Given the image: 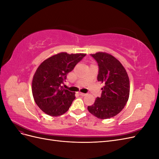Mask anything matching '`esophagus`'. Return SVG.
Listing matches in <instances>:
<instances>
[{"mask_svg":"<svg viewBox=\"0 0 159 159\" xmlns=\"http://www.w3.org/2000/svg\"><path fill=\"white\" fill-rule=\"evenodd\" d=\"M79 95H80L81 96H85V95H87V94H86V93H81V92H80V93H79Z\"/></svg>","mask_w":159,"mask_h":159,"instance_id":"1","label":"esophagus"}]
</instances>
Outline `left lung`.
Listing matches in <instances>:
<instances>
[{
	"label": "left lung",
	"mask_w": 159,
	"mask_h": 159,
	"mask_svg": "<svg viewBox=\"0 0 159 159\" xmlns=\"http://www.w3.org/2000/svg\"><path fill=\"white\" fill-rule=\"evenodd\" d=\"M98 62V80L103 84L100 98L88 107L90 113L101 119L113 117L121 111L129 97L130 84L127 71L114 56L105 52L91 54Z\"/></svg>",
	"instance_id": "obj_1"
}]
</instances>
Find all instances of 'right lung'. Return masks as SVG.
Here are the masks:
<instances>
[{"instance_id": "obj_1", "label": "right lung", "mask_w": 159, "mask_h": 159, "mask_svg": "<svg viewBox=\"0 0 159 159\" xmlns=\"http://www.w3.org/2000/svg\"><path fill=\"white\" fill-rule=\"evenodd\" d=\"M85 54L61 52L45 60L33 77L32 91L39 108L47 115L57 117L68 111L75 99V93L62 85L67 74L85 56Z\"/></svg>"}]
</instances>
